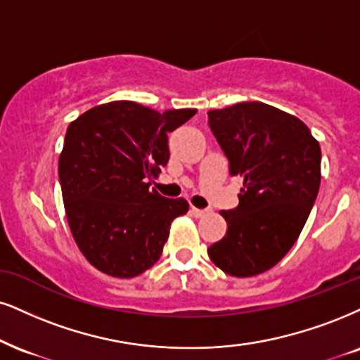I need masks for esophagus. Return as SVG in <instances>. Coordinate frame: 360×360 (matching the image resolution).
<instances>
[{"label":"esophagus","mask_w":360,"mask_h":360,"mask_svg":"<svg viewBox=\"0 0 360 360\" xmlns=\"http://www.w3.org/2000/svg\"><path fill=\"white\" fill-rule=\"evenodd\" d=\"M190 212H192V215L195 217V219H200V217L207 214V210H202V208H197V207L190 208Z\"/></svg>","instance_id":"1"}]
</instances>
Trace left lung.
Instances as JSON below:
<instances>
[{
	"label": "left lung",
	"instance_id": "8db88e82",
	"mask_svg": "<svg viewBox=\"0 0 360 360\" xmlns=\"http://www.w3.org/2000/svg\"><path fill=\"white\" fill-rule=\"evenodd\" d=\"M208 127L240 175L237 208L221 210L227 233L208 257L233 277H254L278 264L309 219L321 187V145L294 115L260 101L210 110Z\"/></svg>",
	"mask_w": 360,
	"mask_h": 360
}]
</instances>
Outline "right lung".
<instances>
[{"mask_svg": "<svg viewBox=\"0 0 360 360\" xmlns=\"http://www.w3.org/2000/svg\"><path fill=\"white\" fill-rule=\"evenodd\" d=\"M195 108L158 113L135 101L93 106L68 125L58 162L70 230L85 259L110 277L133 278L157 264L185 198L150 190L168 163V133Z\"/></svg>", "mask_w": 360, "mask_h": 360, "instance_id": "add662e5", "label": "right lung"}]
</instances>
